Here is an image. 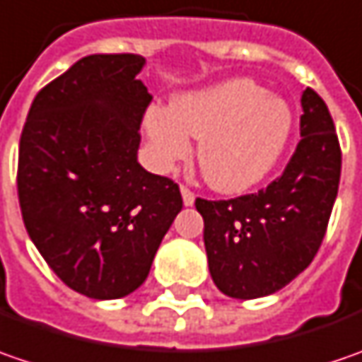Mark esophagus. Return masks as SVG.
<instances>
[{
  "label": "esophagus",
  "instance_id": "esophagus-1",
  "mask_svg": "<svg viewBox=\"0 0 362 362\" xmlns=\"http://www.w3.org/2000/svg\"><path fill=\"white\" fill-rule=\"evenodd\" d=\"M182 200H184V206H192L194 204V192H190L186 186H180Z\"/></svg>",
  "mask_w": 362,
  "mask_h": 362
}]
</instances>
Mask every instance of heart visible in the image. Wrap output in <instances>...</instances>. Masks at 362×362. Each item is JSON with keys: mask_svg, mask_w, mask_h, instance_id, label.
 <instances>
[{"mask_svg": "<svg viewBox=\"0 0 362 362\" xmlns=\"http://www.w3.org/2000/svg\"><path fill=\"white\" fill-rule=\"evenodd\" d=\"M288 103L251 78H228L176 97L172 107L151 105L144 127L153 165L170 172L192 153L218 192H243L259 184L277 164L291 134Z\"/></svg>", "mask_w": 362, "mask_h": 362, "instance_id": "heart-1", "label": "heart"}]
</instances>
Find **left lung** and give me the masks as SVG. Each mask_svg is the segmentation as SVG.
Instances as JSON below:
<instances>
[{
    "instance_id": "left-lung-1",
    "label": "left lung",
    "mask_w": 362,
    "mask_h": 362,
    "mask_svg": "<svg viewBox=\"0 0 362 362\" xmlns=\"http://www.w3.org/2000/svg\"><path fill=\"white\" fill-rule=\"evenodd\" d=\"M300 144L284 174L255 194L197 198L212 281L228 298L286 288L318 253L340 182L334 121L318 93H302Z\"/></svg>"
}]
</instances>
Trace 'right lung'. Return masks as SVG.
Listing matches in <instances>:
<instances>
[{"instance_id": "add662e5", "label": "right lung", "mask_w": 362, "mask_h": 362, "mask_svg": "<svg viewBox=\"0 0 362 362\" xmlns=\"http://www.w3.org/2000/svg\"><path fill=\"white\" fill-rule=\"evenodd\" d=\"M146 58L90 54L40 90L20 137L18 197L40 255L93 300L135 291L176 214L178 184L137 162Z\"/></svg>"}]
</instances>
